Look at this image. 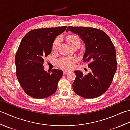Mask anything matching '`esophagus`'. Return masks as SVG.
<instances>
[{
    "label": "esophagus",
    "mask_w": 130,
    "mask_h": 130,
    "mask_svg": "<svg viewBox=\"0 0 130 130\" xmlns=\"http://www.w3.org/2000/svg\"><path fill=\"white\" fill-rule=\"evenodd\" d=\"M68 73H69L68 71H67V70H63V75H66V74H67Z\"/></svg>",
    "instance_id": "1"
}]
</instances>
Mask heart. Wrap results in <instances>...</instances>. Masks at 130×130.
Here are the masks:
<instances>
[{
  "label": "heart",
  "mask_w": 130,
  "mask_h": 130,
  "mask_svg": "<svg viewBox=\"0 0 130 130\" xmlns=\"http://www.w3.org/2000/svg\"><path fill=\"white\" fill-rule=\"evenodd\" d=\"M67 41L68 43L72 48L73 47L76 45H80V39L79 37L75 35H69L67 37ZM60 42V39L59 37H56L54 40L52 45V49L53 50H56L58 48ZM76 59L72 57H63L57 61V64L59 67L65 70H70L72 69L75 63L76 62Z\"/></svg>",
  "instance_id": "obj_1"
}]
</instances>
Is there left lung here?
I'll return each mask as SVG.
<instances>
[{
	"label": "left lung",
	"mask_w": 130,
	"mask_h": 130,
	"mask_svg": "<svg viewBox=\"0 0 130 130\" xmlns=\"http://www.w3.org/2000/svg\"><path fill=\"white\" fill-rule=\"evenodd\" d=\"M69 30L79 35L85 45L83 61L88 63L90 73L84 75L75 71L73 84L75 93L85 98H94L103 94L111 85L117 70L116 51L111 38L98 28L69 26Z\"/></svg>",
	"instance_id": "1"
}]
</instances>
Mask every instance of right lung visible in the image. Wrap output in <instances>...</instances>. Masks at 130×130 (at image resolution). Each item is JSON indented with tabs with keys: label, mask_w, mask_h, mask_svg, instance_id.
Segmentation results:
<instances>
[{
	"label": "right lung",
	"mask_w": 130,
	"mask_h": 130,
	"mask_svg": "<svg viewBox=\"0 0 130 130\" xmlns=\"http://www.w3.org/2000/svg\"><path fill=\"white\" fill-rule=\"evenodd\" d=\"M67 26L32 29L24 36L15 56L16 75L24 92L31 97L41 99L56 92L62 76L61 70L43 69L45 58L51 54L55 38Z\"/></svg>",
	"instance_id": "obj_1"
}]
</instances>
